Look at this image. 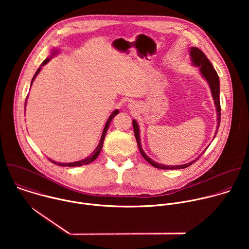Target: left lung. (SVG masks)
I'll use <instances>...</instances> for the list:
<instances>
[{
	"mask_svg": "<svg viewBox=\"0 0 249 249\" xmlns=\"http://www.w3.org/2000/svg\"><path fill=\"white\" fill-rule=\"evenodd\" d=\"M190 57H191V61H192V64L196 67L199 68V71L200 73L202 75V77L207 81L209 87H210V89H211V92H212V96H213V99H214V102H215V105H216V111H217V120H218V125H217V131H216V134L214 136V138L216 137L217 135V132L219 130V126H220V122H221V103H220V80H219V76L216 72V70L214 69V67H213V65L211 64V62L209 61V59L206 57V55L197 47H191L190 48ZM133 128H134V133H135V137H136V140H137V144H138V147H139V150H140V153L142 155V157H143L150 164H152L153 166L157 167V168H160V169H180V168H185V167H188L190 166L192 163H194L196 160H198V159L200 158V156L188 162V163H185V164H180V165H164V164H161V163H159V162H156L154 161L151 158H149L145 152L143 151V149H142V146H141V140H140V129H139V125L137 123V121L134 119L133 121ZM204 153V152H203ZM202 153V154H203Z\"/></svg>",
	"mask_w": 249,
	"mask_h": 249,
	"instance_id": "1",
	"label": "left lung"
}]
</instances>
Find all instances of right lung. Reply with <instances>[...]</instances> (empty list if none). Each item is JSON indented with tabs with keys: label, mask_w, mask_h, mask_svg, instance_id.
Segmentation results:
<instances>
[{
	"label": "right lung",
	"mask_w": 249,
	"mask_h": 249,
	"mask_svg": "<svg viewBox=\"0 0 249 249\" xmlns=\"http://www.w3.org/2000/svg\"><path fill=\"white\" fill-rule=\"evenodd\" d=\"M56 53H58V50L57 49H55V50H53L52 51V56H54ZM52 56L51 57H48V58H46L43 62H42V64H41V67L42 66H44L45 64H47L50 60H51V58H52ZM40 70H41V68H38V70L36 71V73L34 74V76H33V78H32V81H31V85H32V83H33V81L35 80V78H36V76L39 74V72H40ZM27 98V97H26ZM25 104H26V100H25ZM119 113V110L118 109H115L112 113H111V115L109 116V118L107 119V121H106V124H105V127H104V129H103V132H102V135H101V138H100V141H99V143H98V145H97V147L95 148V150L91 153V155L90 156H89L88 158H86L85 160H79V161H75V162H70V163H63V162H57V161H55V160H50V161H52L53 163H55V164H57V165H60V166H81V165H85V164H89V163H90L91 161H93L97 157H98V155L100 154V151H101V149H102V146H103V142H104V138H105V135H106V132H107V130H108V127H109V125H110V123H111V121H112V119L115 117V115H117Z\"/></svg>",
	"instance_id": "right-lung-1"
}]
</instances>
